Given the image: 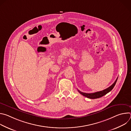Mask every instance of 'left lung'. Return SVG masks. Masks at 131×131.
<instances>
[{
	"label": "left lung",
	"mask_w": 131,
	"mask_h": 131,
	"mask_svg": "<svg viewBox=\"0 0 131 131\" xmlns=\"http://www.w3.org/2000/svg\"><path fill=\"white\" fill-rule=\"evenodd\" d=\"M118 78H117V79L116 80V81H115V82L112 84L111 86H110L109 87H108V88L101 91H99V92H96L95 93H83L81 91H80L79 90H78V92L80 93L81 94H82L83 96H84L85 97H86L89 99H98L100 97H101L102 96H103L104 95H106V94H107L108 93H109L110 91H111L114 88L117 81Z\"/></svg>",
	"instance_id": "8db88e82"
}]
</instances>
